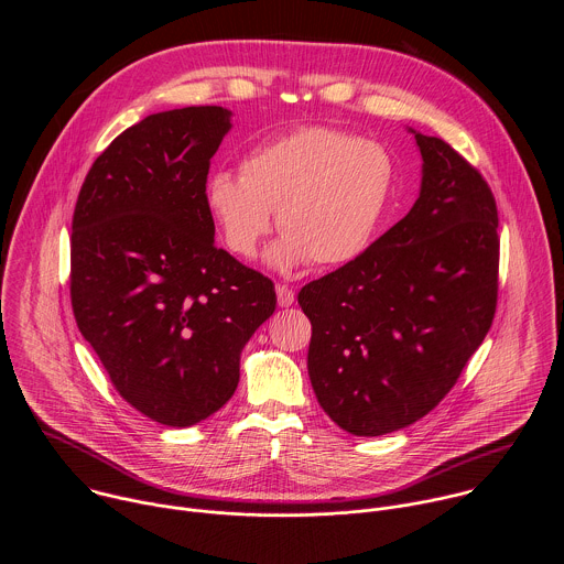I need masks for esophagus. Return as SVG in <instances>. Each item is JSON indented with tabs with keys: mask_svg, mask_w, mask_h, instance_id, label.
I'll return each instance as SVG.
<instances>
[{
	"mask_svg": "<svg viewBox=\"0 0 564 564\" xmlns=\"http://www.w3.org/2000/svg\"><path fill=\"white\" fill-rule=\"evenodd\" d=\"M276 301L281 307H290L294 303V292L288 285H276Z\"/></svg>",
	"mask_w": 564,
	"mask_h": 564,
	"instance_id": "34e87169",
	"label": "esophagus"
}]
</instances>
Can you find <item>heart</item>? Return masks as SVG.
Listing matches in <instances>:
<instances>
[{
    "label": "heart",
    "mask_w": 564,
    "mask_h": 564,
    "mask_svg": "<svg viewBox=\"0 0 564 564\" xmlns=\"http://www.w3.org/2000/svg\"><path fill=\"white\" fill-rule=\"evenodd\" d=\"M394 163L386 147L330 127H307L240 160V176L218 170L205 207L225 248L252 259L272 229L283 234L268 252L279 270L312 259L324 268L359 259L386 214Z\"/></svg>",
    "instance_id": "1"
}]
</instances>
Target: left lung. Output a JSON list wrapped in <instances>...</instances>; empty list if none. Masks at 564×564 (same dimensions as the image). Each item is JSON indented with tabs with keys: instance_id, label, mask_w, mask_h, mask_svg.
I'll use <instances>...</instances> for the list:
<instances>
[{
	"instance_id": "left-lung-1",
	"label": "left lung",
	"mask_w": 564,
	"mask_h": 564,
	"mask_svg": "<svg viewBox=\"0 0 564 564\" xmlns=\"http://www.w3.org/2000/svg\"><path fill=\"white\" fill-rule=\"evenodd\" d=\"M413 209L355 261L299 292L307 375L330 420L377 437L431 413L485 341L498 303V207L481 174L415 129Z\"/></svg>"
}]
</instances>
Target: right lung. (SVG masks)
I'll return each mask as SVG.
<instances>
[{"label":"right lung","instance_id":"add662e5","mask_svg":"<svg viewBox=\"0 0 564 564\" xmlns=\"http://www.w3.org/2000/svg\"><path fill=\"white\" fill-rule=\"evenodd\" d=\"M223 107L151 113L89 170L73 212L70 305L111 383L144 417L194 426L234 394L274 283L214 246L209 160Z\"/></svg>","mask_w":564,"mask_h":564}]
</instances>
